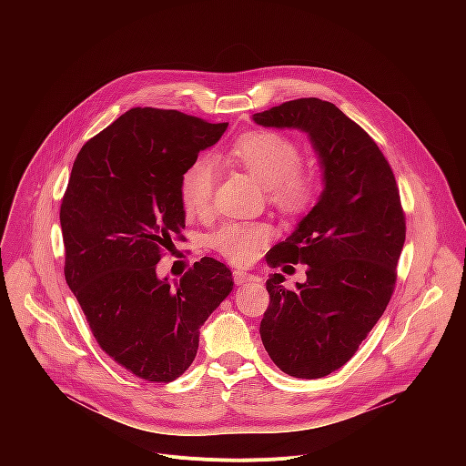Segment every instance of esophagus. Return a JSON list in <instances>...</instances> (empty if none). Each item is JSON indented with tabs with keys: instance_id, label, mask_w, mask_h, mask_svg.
Listing matches in <instances>:
<instances>
[{
	"instance_id": "esophagus-1",
	"label": "esophagus",
	"mask_w": 466,
	"mask_h": 466,
	"mask_svg": "<svg viewBox=\"0 0 466 466\" xmlns=\"http://www.w3.org/2000/svg\"><path fill=\"white\" fill-rule=\"evenodd\" d=\"M234 282L238 286H245V284H250V282H261V279L258 275H252V273H245V271H234Z\"/></svg>"
}]
</instances>
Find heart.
<instances>
[{"label": "heart", "instance_id": "1", "mask_svg": "<svg viewBox=\"0 0 466 466\" xmlns=\"http://www.w3.org/2000/svg\"><path fill=\"white\" fill-rule=\"evenodd\" d=\"M227 158L245 167L265 189L269 203L288 214L308 210L319 195L315 173L302 169V151L297 142L273 130H252L239 137ZM218 166L210 157L195 158L180 180L182 208L187 219H203L212 212ZM271 228L263 221H232L223 225L212 243L228 261L250 263Z\"/></svg>", "mask_w": 466, "mask_h": 466}]
</instances>
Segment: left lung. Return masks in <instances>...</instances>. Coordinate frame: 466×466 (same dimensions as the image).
Returning a JSON list of instances; mask_svg holds the SVG:
<instances>
[{
	"label": "left lung",
	"instance_id": "left-lung-1",
	"mask_svg": "<svg viewBox=\"0 0 466 466\" xmlns=\"http://www.w3.org/2000/svg\"><path fill=\"white\" fill-rule=\"evenodd\" d=\"M258 125L309 137L324 189L295 232L275 247L273 268L306 263L295 289L269 275L261 343L295 378L341 369L383 315L406 241V216L392 169L367 132L334 103L302 97L252 116Z\"/></svg>",
	"mask_w": 466,
	"mask_h": 466
}]
</instances>
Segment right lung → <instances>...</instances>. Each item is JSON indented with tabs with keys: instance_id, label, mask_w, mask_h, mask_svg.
I'll list each match as a JSON object with an SVG mask.
<instances>
[{
	"instance_id": "add662e5",
	"label": "right lung",
	"mask_w": 466,
	"mask_h": 466,
	"mask_svg": "<svg viewBox=\"0 0 466 466\" xmlns=\"http://www.w3.org/2000/svg\"><path fill=\"white\" fill-rule=\"evenodd\" d=\"M227 127L130 108L83 146L62 197L66 282L99 347L147 381H173L191 365L198 329L234 286L208 256L175 284L157 277L162 248L182 238V175Z\"/></svg>"
}]
</instances>
